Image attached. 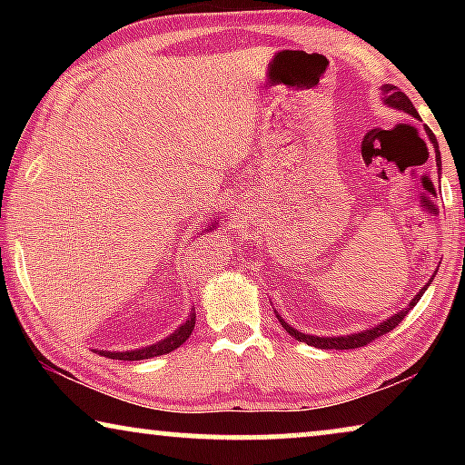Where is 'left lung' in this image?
Listing matches in <instances>:
<instances>
[{
    "label": "left lung",
    "instance_id": "left-lung-1",
    "mask_svg": "<svg viewBox=\"0 0 465 465\" xmlns=\"http://www.w3.org/2000/svg\"><path fill=\"white\" fill-rule=\"evenodd\" d=\"M381 91H383V94H385V104H387V105L398 107V110H402V112H406V114H411V116L419 118V114H417V110H415V105H412V101H411L409 97H406V94H404L402 91H400L398 86H393V84H385L383 88H381ZM428 135H430V139H431V143L436 145V164H438V167H440V152H438L436 137L431 135L430 131H428ZM423 292H425V288H423L421 292H419V294H417L415 298H412V302L409 304V309H406V311H400L398 315L390 317V320L381 323V326H377V328H371V330H366V332H360V334L336 336V339H332V336H311V334H302V332H298V330H294L292 326H288V323H285L279 315H277V320L282 322V326L285 328V332H290L292 336H294L296 341L307 342V345H313V347H320V349H358V347L371 345V342H372V341H377L379 336H383V334H387V332H391V330L396 328L398 323L402 322L406 315H409V311H411L412 307H415V304L419 302V298L423 296Z\"/></svg>",
    "mask_w": 465,
    "mask_h": 465
}]
</instances>
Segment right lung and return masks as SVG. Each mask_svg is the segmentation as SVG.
Listing matches in <instances>:
<instances>
[{
    "instance_id": "right-lung-1",
    "label": "right lung",
    "mask_w": 465,
    "mask_h": 465,
    "mask_svg": "<svg viewBox=\"0 0 465 465\" xmlns=\"http://www.w3.org/2000/svg\"><path fill=\"white\" fill-rule=\"evenodd\" d=\"M193 330H194V313H190L186 323H182V326L177 328L173 334L167 336V339L161 341V342H156V345L135 349V351H120V353H116V351H99V353H104L105 358H112V360H126V361L148 360V358H154V355L171 353L173 349L183 345V342L188 341V336L193 334Z\"/></svg>"
}]
</instances>
